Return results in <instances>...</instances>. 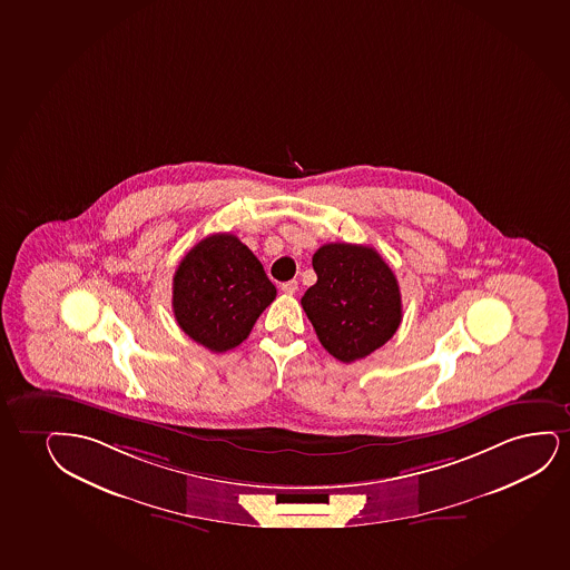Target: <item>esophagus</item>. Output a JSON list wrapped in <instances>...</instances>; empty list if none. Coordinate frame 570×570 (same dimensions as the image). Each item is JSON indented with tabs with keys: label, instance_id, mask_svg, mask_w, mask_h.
Returning a JSON list of instances; mask_svg holds the SVG:
<instances>
[{
	"label": "esophagus",
	"instance_id": "34e87169",
	"mask_svg": "<svg viewBox=\"0 0 570 570\" xmlns=\"http://www.w3.org/2000/svg\"><path fill=\"white\" fill-rule=\"evenodd\" d=\"M282 291L285 295H295L296 291H298V282L291 279V282L283 283Z\"/></svg>",
	"mask_w": 570,
	"mask_h": 570
}]
</instances>
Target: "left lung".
<instances>
[{"label": "left lung", "mask_w": 570, "mask_h": 570, "mask_svg": "<svg viewBox=\"0 0 570 570\" xmlns=\"http://www.w3.org/2000/svg\"><path fill=\"white\" fill-rule=\"evenodd\" d=\"M312 266L317 282L301 304L327 353L348 364L395 335L403 320L401 291L377 250L330 243L317 248Z\"/></svg>", "instance_id": "left-lung-1"}]
</instances>
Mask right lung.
Listing matches in <instances>:
<instances>
[{
  "label": "right lung",
  "mask_w": 570,
  "mask_h": 570,
  "mask_svg": "<svg viewBox=\"0 0 570 570\" xmlns=\"http://www.w3.org/2000/svg\"><path fill=\"white\" fill-rule=\"evenodd\" d=\"M275 295L259 259L229 233L203 238L174 275L175 320L212 353L240 345Z\"/></svg>",
  "instance_id": "obj_1"
}]
</instances>
